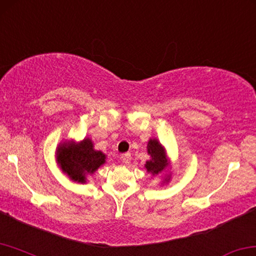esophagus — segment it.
Masks as SVG:
<instances>
[{
  "mask_svg": "<svg viewBox=\"0 0 256 256\" xmlns=\"http://www.w3.org/2000/svg\"><path fill=\"white\" fill-rule=\"evenodd\" d=\"M120 160L122 161L124 164H129L130 162V160H132V156L129 154V153H124V154H121V156H120Z\"/></svg>",
  "mask_w": 256,
  "mask_h": 256,
  "instance_id": "esophagus-1",
  "label": "esophagus"
}]
</instances>
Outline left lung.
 <instances>
[{
    "label": "left lung",
    "mask_w": 256,
    "mask_h": 256,
    "mask_svg": "<svg viewBox=\"0 0 256 256\" xmlns=\"http://www.w3.org/2000/svg\"><path fill=\"white\" fill-rule=\"evenodd\" d=\"M148 152L152 159L146 161L145 167H146L148 172H152L153 175L159 174V172L164 170L167 164V159L166 156H164L162 146H161L156 140H150L148 144Z\"/></svg>",
    "instance_id": "left-lung-1"
}]
</instances>
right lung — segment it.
Listing matches in <instances>:
<instances>
[{"label":"right lung","mask_w":256,"mask_h":256,"mask_svg":"<svg viewBox=\"0 0 256 256\" xmlns=\"http://www.w3.org/2000/svg\"><path fill=\"white\" fill-rule=\"evenodd\" d=\"M92 148V142L86 138L81 143H66L58 148V164L74 182L86 183V176L105 162V154Z\"/></svg>","instance_id":"add662e5"}]
</instances>
